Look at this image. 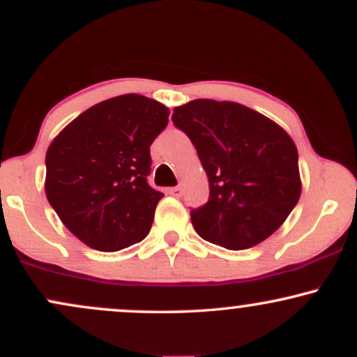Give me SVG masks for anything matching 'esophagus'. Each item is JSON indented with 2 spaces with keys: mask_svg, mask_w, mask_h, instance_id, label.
<instances>
[{
  "mask_svg": "<svg viewBox=\"0 0 357 357\" xmlns=\"http://www.w3.org/2000/svg\"><path fill=\"white\" fill-rule=\"evenodd\" d=\"M167 192H169L171 196H176V198H179V196L183 195V188H181V186H174V188H169V190H167Z\"/></svg>",
  "mask_w": 357,
  "mask_h": 357,
  "instance_id": "1",
  "label": "esophagus"
}]
</instances>
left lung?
<instances>
[{
	"label": "left lung",
	"instance_id": "8db88e82",
	"mask_svg": "<svg viewBox=\"0 0 357 357\" xmlns=\"http://www.w3.org/2000/svg\"><path fill=\"white\" fill-rule=\"evenodd\" d=\"M210 183V199L191 210L196 233L228 250L267 240L296 208L302 183L292 137L236 102L196 99L174 107Z\"/></svg>",
	"mask_w": 357,
	"mask_h": 357
}]
</instances>
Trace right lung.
<instances>
[{"instance_id":"right-lung-1","label":"right lung","mask_w":357,"mask_h":357,"mask_svg":"<svg viewBox=\"0 0 357 357\" xmlns=\"http://www.w3.org/2000/svg\"><path fill=\"white\" fill-rule=\"evenodd\" d=\"M167 117L161 102L126 93L82 112L48 146L47 199L82 243L117 252L146 238L162 198L147 184L149 147Z\"/></svg>"}]
</instances>
